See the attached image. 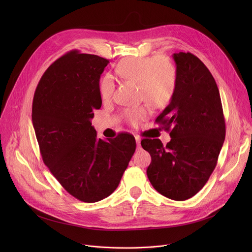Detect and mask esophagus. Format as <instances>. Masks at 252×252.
I'll return each instance as SVG.
<instances>
[{
    "label": "esophagus",
    "mask_w": 252,
    "mask_h": 252,
    "mask_svg": "<svg viewBox=\"0 0 252 252\" xmlns=\"http://www.w3.org/2000/svg\"><path fill=\"white\" fill-rule=\"evenodd\" d=\"M134 137H135V141H136V143H137V145L139 146V145H140V137H139L138 135H135Z\"/></svg>",
    "instance_id": "34e87169"
}]
</instances>
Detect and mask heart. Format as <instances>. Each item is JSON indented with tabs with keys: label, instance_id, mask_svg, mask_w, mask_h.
Listing matches in <instances>:
<instances>
[{
	"label": "heart",
	"instance_id": "obj_1",
	"mask_svg": "<svg viewBox=\"0 0 252 252\" xmlns=\"http://www.w3.org/2000/svg\"><path fill=\"white\" fill-rule=\"evenodd\" d=\"M117 70L126 80L137 82L140 98L147 99L154 107L162 109L173 97L177 71L170 59L164 56L127 58L122 61ZM115 92V83L111 76H105L99 83V94L103 100L110 99ZM147 103L127 107L123 117L130 126H136L150 115Z\"/></svg>",
	"mask_w": 252,
	"mask_h": 252
}]
</instances>
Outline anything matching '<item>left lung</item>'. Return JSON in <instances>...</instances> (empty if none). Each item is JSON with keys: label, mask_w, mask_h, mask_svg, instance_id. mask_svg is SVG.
<instances>
[{"label": "left lung", "mask_w": 252, "mask_h": 252, "mask_svg": "<svg viewBox=\"0 0 252 252\" xmlns=\"http://www.w3.org/2000/svg\"><path fill=\"white\" fill-rule=\"evenodd\" d=\"M177 82L172 99L156 123L169 131L163 146L158 138H143L150 153L147 169L157 191L173 200L195 195L217 166L225 138L220 91L205 64L191 53L173 54Z\"/></svg>", "instance_id": "1"}]
</instances>
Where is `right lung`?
I'll list each match as a JSON object with an SVG mask.
<instances>
[{"label": "right lung", "instance_id": "right-lung-1", "mask_svg": "<svg viewBox=\"0 0 252 252\" xmlns=\"http://www.w3.org/2000/svg\"><path fill=\"white\" fill-rule=\"evenodd\" d=\"M109 60L73 50L54 62L35 89L32 120L44 163L84 202L112 194L135 152L128 132L97 138L91 120L101 106L99 78Z\"/></svg>", "mask_w": 252, "mask_h": 252}]
</instances>
